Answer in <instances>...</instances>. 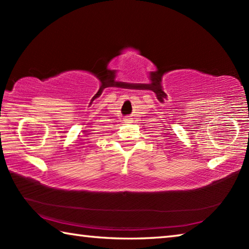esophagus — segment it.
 Here are the masks:
<instances>
[{"label":"esophagus","mask_w":249,"mask_h":249,"mask_svg":"<svg viewBox=\"0 0 249 249\" xmlns=\"http://www.w3.org/2000/svg\"><path fill=\"white\" fill-rule=\"evenodd\" d=\"M124 121H127V122H128V121H132V117H130V116H126Z\"/></svg>","instance_id":"esophagus-1"}]
</instances>
